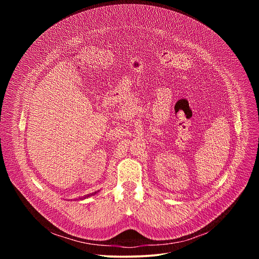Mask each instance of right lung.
<instances>
[{"label": "right lung", "instance_id": "1", "mask_svg": "<svg viewBox=\"0 0 259 259\" xmlns=\"http://www.w3.org/2000/svg\"><path fill=\"white\" fill-rule=\"evenodd\" d=\"M94 194H95V193H94ZM92 195H93V194H92ZM88 197H89V196H88ZM85 198H86V197H85Z\"/></svg>", "mask_w": 259, "mask_h": 259}]
</instances>
